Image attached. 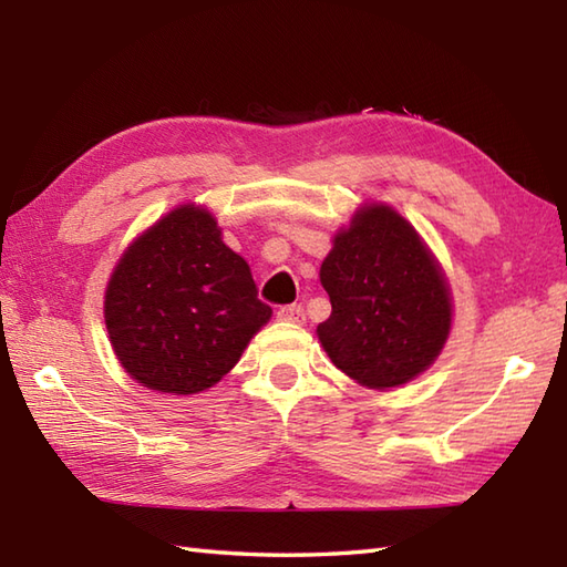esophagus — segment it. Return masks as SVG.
Segmentation results:
<instances>
[{"label": "esophagus", "mask_w": 567, "mask_h": 567, "mask_svg": "<svg viewBox=\"0 0 567 567\" xmlns=\"http://www.w3.org/2000/svg\"><path fill=\"white\" fill-rule=\"evenodd\" d=\"M277 319L280 321H290V323H305L307 315L302 305H287L277 309Z\"/></svg>", "instance_id": "1"}]
</instances>
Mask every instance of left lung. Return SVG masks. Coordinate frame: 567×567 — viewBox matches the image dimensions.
Listing matches in <instances>:
<instances>
[{"mask_svg":"<svg viewBox=\"0 0 567 567\" xmlns=\"http://www.w3.org/2000/svg\"><path fill=\"white\" fill-rule=\"evenodd\" d=\"M331 317L323 351L370 390L400 388L439 358L451 333V290L414 226L388 204H365L321 262Z\"/></svg>","mask_w":567,"mask_h":567,"instance_id":"8db88e82","label":"left lung"}]
</instances>
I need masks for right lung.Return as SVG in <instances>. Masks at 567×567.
Segmentation results:
<instances>
[{
  "mask_svg": "<svg viewBox=\"0 0 567 567\" xmlns=\"http://www.w3.org/2000/svg\"><path fill=\"white\" fill-rule=\"evenodd\" d=\"M270 317L248 262L195 204H179L143 231L104 295L118 363L143 388L167 394L209 390Z\"/></svg>",
  "mask_w": 567,
  "mask_h": 567,
  "instance_id": "right-lung-1",
  "label": "right lung"
}]
</instances>
